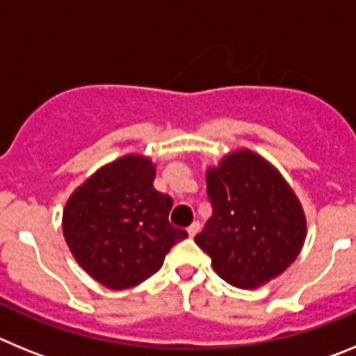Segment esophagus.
<instances>
[{"label":"esophagus","instance_id":"34e87169","mask_svg":"<svg viewBox=\"0 0 356 356\" xmlns=\"http://www.w3.org/2000/svg\"><path fill=\"white\" fill-rule=\"evenodd\" d=\"M187 232H188V235H191V237H194V235H196L197 232H200V222H197V221H194L193 225L188 226V228H187Z\"/></svg>","mask_w":356,"mask_h":356}]
</instances>
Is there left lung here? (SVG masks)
I'll use <instances>...</instances> for the list:
<instances>
[{"mask_svg":"<svg viewBox=\"0 0 356 356\" xmlns=\"http://www.w3.org/2000/svg\"><path fill=\"white\" fill-rule=\"evenodd\" d=\"M207 196L212 217L194 241L229 285L259 287L300 254L307 234L300 201L259 155L238 151L210 169Z\"/></svg>","mask_w":356,"mask_h":356,"instance_id":"obj_1","label":"left lung"}]
</instances>
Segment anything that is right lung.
I'll return each mask as SVG.
<instances>
[{
	"instance_id": "add662e5",
	"label": "right lung",
	"mask_w": 356,
	"mask_h": 356,
	"mask_svg": "<svg viewBox=\"0 0 356 356\" xmlns=\"http://www.w3.org/2000/svg\"><path fill=\"white\" fill-rule=\"evenodd\" d=\"M149 159L122 156L69 197L64 237L76 262L108 289L135 287L155 275L187 232L169 222L172 197L153 187Z\"/></svg>"
}]
</instances>
